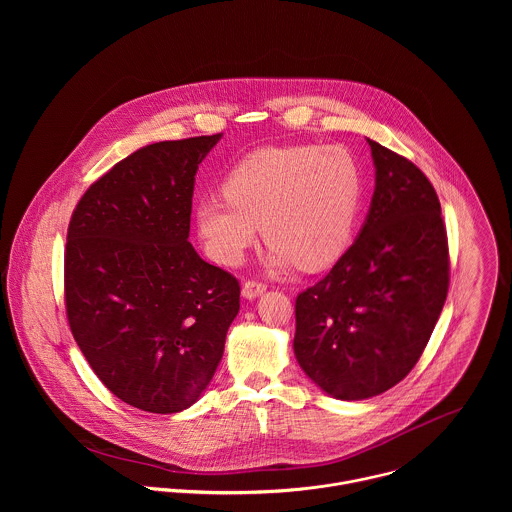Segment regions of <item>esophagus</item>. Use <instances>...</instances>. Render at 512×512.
<instances>
[{
	"instance_id": "34e87169",
	"label": "esophagus",
	"mask_w": 512,
	"mask_h": 512,
	"mask_svg": "<svg viewBox=\"0 0 512 512\" xmlns=\"http://www.w3.org/2000/svg\"><path fill=\"white\" fill-rule=\"evenodd\" d=\"M264 292H266V286L260 284V282H254V280H248V282H244V286H242V295H244L246 299H256L258 295H262Z\"/></svg>"
}]
</instances>
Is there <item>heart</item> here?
Here are the masks:
<instances>
[{
	"label": "heart",
	"mask_w": 512,
	"mask_h": 512,
	"mask_svg": "<svg viewBox=\"0 0 512 512\" xmlns=\"http://www.w3.org/2000/svg\"><path fill=\"white\" fill-rule=\"evenodd\" d=\"M361 191L359 163L345 147H264L232 167L224 195L197 205V226L224 266L244 260L262 224L274 268L321 270L347 250Z\"/></svg>",
	"instance_id": "heart-1"
}]
</instances>
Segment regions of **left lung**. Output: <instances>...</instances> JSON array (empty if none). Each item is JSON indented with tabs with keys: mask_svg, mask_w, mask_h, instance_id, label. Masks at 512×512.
Masks as SVG:
<instances>
[{
	"mask_svg": "<svg viewBox=\"0 0 512 512\" xmlns=\"http://www.w3.org/2000/svg\"><path fill=\"white\" fill-rule=\"evenodd\" d=\"M366 142L376 179L365 224L331 272L295 299V359L339 400L382 394L414 368L449 288L436 189L410 159Z\"/></svg>",
	"mask_w": 512,
	"mask_h": 512,
	"instance_id": "left-lung-1",
	"label": "left lung"
}]
</instances>
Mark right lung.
Masks as SVG:
<instances>
[{
  "instance_id": "1",
  "label": "right lung",
  "mask_w": 512,
  "mask_h": 512,
  "mask_svg": "<svg viewBox=\"0 0 512 512\" xmlns=\"http://www.w3.org/2000/svg\"><path fill=\"white\" fill-rule=\"evenodd\" d=\"M219 140L134 151L88 187L69 224L74 341L112 394L151 414L199 400L240 309L238 280L189 242L195 175Z\"/></svg>"
}]
</instances>
